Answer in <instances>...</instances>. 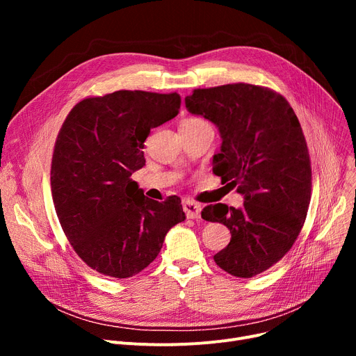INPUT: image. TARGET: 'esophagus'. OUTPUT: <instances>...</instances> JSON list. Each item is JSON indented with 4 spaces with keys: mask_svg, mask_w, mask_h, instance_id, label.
<instances>
[{
    "mask_svg": "<svg viewBox=\"0 0 356 356\" xmlns=\"http://www.w3.org/2000/svg\"><path fill=\"white\" fill-rule=\"evenodd\" d=\"M183 211L189 219H199L200 218V204L193 202L192 199H183Z\"/></svg>",
    "mask_w": 356,
    "mask_h": 356,
    "instance_id": "34e87169",
    "label": "esophagus"
}]
</instances>
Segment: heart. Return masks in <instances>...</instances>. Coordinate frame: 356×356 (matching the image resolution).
Here are the masks:
<instances>
[{
	"label": "heart",
	"mask_w": 356,
	"mask_h": 356,
	"mask_svg": "<svg viewBox=\"0 0 356 356\" xmlns=\"http://www.w3.org/2000/svg\"><path fill=\"white\" fill-rule=\"evenodd\" d=\"M180 127H184V128H195V129H199V128H207V129H212V125L209 121H207L204 118H200V117H189L186 118ZM213 131V129H212Z\"/></svg>",
	"instance_id": "1"
}]
</instances>
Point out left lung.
Masks as SVG:
<instances>
[{"label": "left lung", "mask_w": 356, "mask_h": 356, "mask_svg": "<svg viewBox=\"0 0 356 356\" xmlns=\"http://www.w3.org/2000/svg\"><path fill=\"white\" fill-rule=\"evenodd\" d=\"M186 108L216 124L222 147L213 173L245 197L238 209L218 203L202 211L231 231L215 263L239 278L264 273L291 250L309 211L312 165L302 125L283 95L259 85L193 89Z\"/></svg>", "instance_id": "left-lung-1"}]
</instances>
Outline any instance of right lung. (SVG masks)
Wrapping results in <instances>:
<instances>
[{
    "instance_id": "obj_1",
    "label": "right lung",
    "mask_w": 356,
    "mask_h": 356,
    "mask_svg": "<svg viewBox=\"0 0 356 356\" xmlns=\"http://www.w3.org/2000/svg\"><path fill=\"white\" fill-rule=\"evenodd\" d=\"M179 109L176 92L117 90L78 102L59 131L50 170L54 209L74 252L99 274H138L186 218L180 197L148 199L131 179L145 164L149 129Z\"/></svg>"
}]
</instances>
